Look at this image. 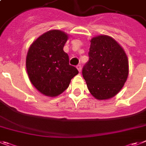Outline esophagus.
Returning <instances> with one entry per match:
<instances>
[{
    "mask_svg": "<svg viewBox=\"0 0 146 146\" xmlns=\"http://www.w3.org/2000/svg\"><path fill=\"white\" fill-rule=\"evenodd\" d=\"M77 68H78V70L79 71V72H81V69H82L81 65H78V66H77Z\"/></svg>",
    "mask_w": 146,
    "mask_h": 146,
    "instance_id": "obj_1",
    "label": "esophagus"
}]
</instances>
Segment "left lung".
<instances>
[{"mask_svg":"<svg viewBox=\"0 0 146 146\" xmlns=\"http://www.w3.org/2000/svg\"><path fill=\"white\" fill-rule=\"evenodd\" d=\"M88 56L82 71L88 91L98 100L113 98L121 90L129 75L125 51L112 37L99 35L91 40Z\"/></svg>","mask_w":146,"mask_h":146,"instance_id":"1","label":"left lung"}]
</instances>
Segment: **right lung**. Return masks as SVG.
<instances>
[{"label": "right lung", "instance_id": "add662e5", "mask_svg": "<svg viewBox=\"0 0 146 146\" xmlns=\"http://www.w3.org/2000/svg\"><path fill=\"white\" fill-rule=\"evenodd\" d=\"M68 35L60 30H51L32 43L27 55L26 66L31 83L46 96L55 97L68 87L71 80L78 74L69 65L63 51Z\"/></svg>", "mask_w": 146, "mask_h": 146}]
</instances>
